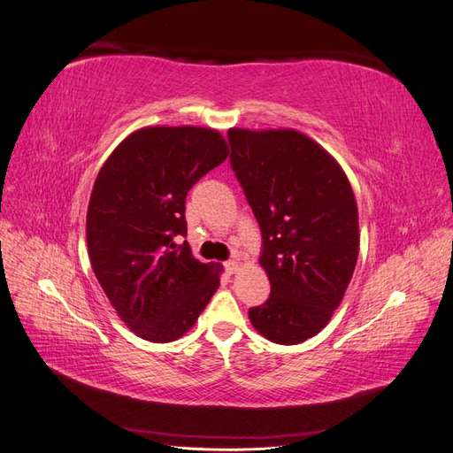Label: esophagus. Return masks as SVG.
Listing matches in <instances>:
<instances>
[{
	"instance_id": "obj_1",
	"label": "esophagus",
	"mask_w": 453,
	"mask_h": 453,
	"mask_svg": "<svg viewBox=\"0 0 453 453\" xmlns=\"http://www.w3.org/2000/svg\"><path fill=\"white\" fill-rule=\"evenodd\" d=\"M225 268H226V272H228V273H236V272L240 270L238 260H226V263H225Z\"/></svg>"
}]
</instances>
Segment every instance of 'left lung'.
Returning <instances> with one entry per match:
<instances>
[{"label": "left lung", "instance_id": "left-lung-1", "mask_svg": "<svg viewBox=\"0 0 453 453\" xmlns=\"http://www.w3.org/2000/svg\"><path fill=\"white\" fill-rule=\"evenodd\" d=\"M230 164L263 232L270 298L250 310L266 340L300 344L331 321L359 257V211L348 175L293 128H230Z\"/></svg>", "mask_w": 453, "mask_h": 453}]
</instances>
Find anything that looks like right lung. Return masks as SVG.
Returning <instances> with one entry per match:
<instances>
[{"label": "right lung", "mask_w": 453, "mask_h": 453, "mask_svg": "<svg viewBox=\"0 0 453 453\" xmlns=\"http://www.w3.org/2000/svg\"><path fill=\"white\" fill-rule=\"evenodd\" d=\"M228 157L213 128L145 127L122 140L96 177L87 211L92 270L134 334L166 344L208 306L223 266L203 265L187 243L185 198Z\"/></svg>", "instance_id": "add662e5"}]
</instances>
